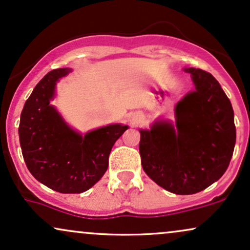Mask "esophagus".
I'll return each mask as SVG.
<instances>
[{
  "mask_svg": "<svg viewBox=\"0 0 250 250\" xmlns=\"http://www.w3.org/2000/svg\"><path fill=\"white\" fill-rule=\"evenodd\" d=\"M140 119H142V114L140 113H134L133 116H132V120H133V122H140Z\"/></svg>",
  "mask_w": 250,
  "mask_h": 250,
  "instance_id": "34e87169",
  "label": "esophagus"
}]
</instances>
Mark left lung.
Wrapping results in <instances>:
<instances>
[{
	"label": "left lung",
	"mask_w": 250,
	"mask_h": 250,
	"mask_svg": "<svg viewBox=\"0 0 250 250\" xmlns=\"http://www.w3.org/2000/svg\"><path fill=\"white\" fill-rule=\"evenodd\" d=\"M195 89L175 105V124L157 120L139 130L142 166L168 192L188 195L218 181L229 165L236 142L234 111L210 73L185 67Z\"/></svg>",
	"instance_id": "obj_1"
}]
</instances>
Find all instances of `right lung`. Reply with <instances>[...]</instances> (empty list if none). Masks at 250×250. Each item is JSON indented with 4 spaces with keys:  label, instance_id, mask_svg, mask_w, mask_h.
<instances>
[{
    "label": "right lung",
    "instance_id": "right-lung-1",
    "mask_svg": "<svg viewBox=\"0 0 250 250\" xmlns=\"http://www.w3.org/2000/svg\"><path fill=\"white\" fill-rule=\"evenodd\" d=\"M72 71L56 69L41 79L21 113L19 136L25 165L36 180L65 194L90 189L106 172L108 155L127 125L111 124L82 134L50 102L56 84Z\"/></svg>",
    "mask_w": 250,
    "mask_h": 250
}]
</instances>
